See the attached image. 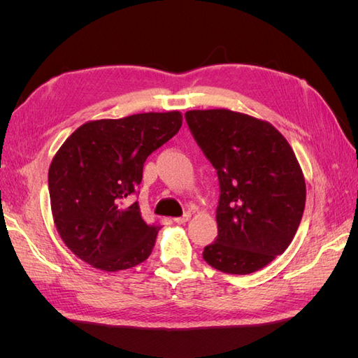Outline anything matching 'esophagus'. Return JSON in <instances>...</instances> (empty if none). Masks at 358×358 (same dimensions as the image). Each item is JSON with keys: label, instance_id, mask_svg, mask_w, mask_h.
<instances>
[{"label": "esophagus", "instance_id": "34e87169", "mask_svg": "<svg viewBox=\"0 0 358 358\" xmlns=\"http://www.w3.org/2000/svg\"><path fill=\"white\" fill-rule=\"evenodd\" d=\"M189 218H191V213H185L183 216H178V218H175L173 221H175L176 224H185L189 221Z\"/></svg>", "mask_w": 358, "mask_h": 358}]
</instances>
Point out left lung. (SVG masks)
I'll return each instance as SVG.
<instances>
[{"mask_svg": "<svg viewBox=\"0 0 358 358\" xmlns=\"http://www.w3.org/2000/svg\"><path fill=\"white\" fill-rule=\"evenodd\" d=\"M194 138L220 180L218 237L204 262L249 275L285 252L306 203V183L287 138L264 119L230 109L188 110Z\"/></svg>", "mask_w": 358, "mask_h": 358, "instance_id": "8db88e82", "label": "left lung"}]
</instances>
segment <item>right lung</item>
Instances as JSON below:
<instances>
[{"mask_svg": "<svg viewBox=\"0 0 358 358\" xmlns=\"http://www.w3.org/2000/svg\"><path fill=\"white\" fill-rule=\"evenodd\" d=\"M182 127L178 110L96 119L62 143L49 167L53 222L82 262L103 272L131 268L152 252L161 225L146 224L138 201L146 158Z\"/></svg>", "mask_w": 358, "mask_h": 358, "instance_id": "add662e5", "label": "right lung"}]
</instances>
